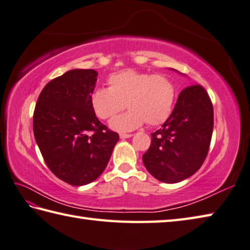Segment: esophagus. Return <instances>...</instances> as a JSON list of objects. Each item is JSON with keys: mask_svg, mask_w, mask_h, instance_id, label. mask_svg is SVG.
I'll return each instance as SVG.
<instances>
[{"mask_svg": "<svg viewBox=\"0 0 250 250\" xmlns=\"http://www.w3.org/2000/svg\"><path fill=\"white\" fill-rule=\"evenodd\" d=\"M131 136H132V134L121 133V134H120V139H122V140H124V139H129V138H131Z\"/></svg>", "mask_w": 250, "mask_h": 250, "instance_id": "esophagus-1", "label": "esophagus"}]
</instances>
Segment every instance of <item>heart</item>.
<instances>
[{
	"label": "heart",
	"mask_w": 250,
	"mask_h": 250,
	"mask_svg": "<svg viewBox=\"0 0 250 250\" xmlns=\"http://www.w3.org/2000/svg\"><path fill=\"white\" fill-rule=\"evenodd\" d=\"M108 87H100L92 93V110L99 119L106 120L129 107L130 110L109 122L110 129L128 132L146 122L159 125L172 112L177 89L168 77L151 75L132 69L109 76Z\"/></svg>",
	"instance_id": "heart-1"
}]
</instances>
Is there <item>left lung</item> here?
<instances>
[{"mask_svg": "<svg viewBox=\"0 0 250 250\" xmlns=\"http://www.w3.org/2000/svg\"><path fill=\"white\" fill-rule=\"evenodd\" d=\"M212 129L213 107L206 90L198 84L185 87L169 118L151 133L150 146L143 155L146 170L165 183L189 178L206 159Z\"/></svg>", "mask_w": 250, "mask_h": 250, "instance_id": "obj_1", "label": "left lung"}]
</instances>
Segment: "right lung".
Returning <instances> with one entry per match:
<instances>
[{
	"instance_id": "right-lung-1",
	"label": "right lung",
	"mask_w": 250,
	"mask_h": 250,
	"mask_svg": "<svg viewBox=\"0 0 250 250\" xmlns=\"http://www.w3.org/2000/svg\"><path fill=\"white\" fill-rule=\"evenodd\" d=\"M97 71L72 69L44 86L33 114V133L48 169L73 187L105 170L119 135L92 110Z\"/></svg>"
}]
</instances>
